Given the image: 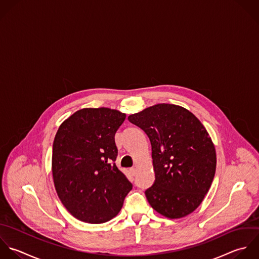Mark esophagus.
I'll list each match as a JSON object with an SVG mask.
<instances>
[{"label": "esophagus", "mask_w": 259, "mask_h": 259, "mask_svg": "<svg viewBox=\"0 0 259 259\" xmlns=\"http://www.w3.org/2000/svg\"><path fill=\"white\" fill-rule=\"evenodd\" d=\"M129 170H130V174H131L132 176H135V175H136V171H137V170H136L135 167H131Z\"/></svg>", "instance_id": "esophagus-1"}]
</instances>
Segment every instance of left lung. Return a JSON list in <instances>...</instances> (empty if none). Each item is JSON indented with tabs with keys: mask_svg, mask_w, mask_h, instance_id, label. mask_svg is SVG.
Here are the masks:
<instances>
[{
	"mask_svg": "<svg viewBox=\"0 0 259 259\" xmlns=\"http://www.w3.org/2000/svg\"><path fill=\"white\" fill-rule=\"evenodd\" d=\"M128 120L151 143L155 181L145 191L150 206L170 219L194 212L216 171V151L206 128L190 111L170 104L152 106Z\"/></svg>",
	"mask_w": 259,
	"mask_h": 259,
	"instance_id": "8db88e82",
	"label": "left lung"
}]
</instances>
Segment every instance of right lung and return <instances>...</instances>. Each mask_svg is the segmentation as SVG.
<instances>
[{"label":"right lung","instance_id":"add662e5","mask_svg":"<svg viewBox=\"0 0 259 259\" xmlns=\"http://www.w3.org/2000/svg\"><path fill=\"white\" fill-rule=\"evenodd\" d=\"M125 118L108 108L82 109L57 130L52 146L55 190L67 211L82 222L111 220L132 190L115 163V134Z\"/></svg>","mask_w":259,"mask_h":259}]
</instances>
